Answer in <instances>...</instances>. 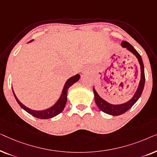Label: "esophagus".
I'll return each mask as SVG.
<instances>
[{
	"label": "esophagus",
	"instance_id": "obj_1",
	"mask_svg": "<svg viewBox=\"0 0 157 157\" xmlns=\"http://www.w3.org/2000/svg\"><path fill=\"white\" fill-rule=\"evenodd\" d=\"M90 71V70L89 69V68H84V69L83 70V73H89Z\"/></svg>",
	"mask_w": 157,
	"mask_h": 157
}]
</instances>
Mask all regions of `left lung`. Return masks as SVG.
<instances>
[{
  "label": "left lung",
  "mask_w": 157,
  "mask_h": 157,
  "mask_svg": "<svg viewBox=\"0 0 157 157\" xmlns=\"http://www.w3.org/2000/svg\"><path fill=\"white\" fill-rule=\"evenodd\" d=\"M121 46L126 48L128 51H130L131 52H132L136 56L138 61L139 62V64L141 66V80L140 83H139V87L137 89V91L135 93L134 96H133L132 99L128 101V102L125 103L123 104H119V105H113L109 104V103L106 102V101L102 99L101 98L98 96V94L96 93L94 87L93 88V91L94 93V98H95V102L97 106L99 108L101 111H102L103 112L108 113V114L112 115V116H119L121 114H123L125 112H126L128 109L132 108L133 105L136 103L138 99L140 97L141 94H142L144 87V83H145V74H144V63L142 61V59L140 54L137 52L136 49L131 45L127 41H122L121 42Z\"/></svg>",
  "instance_id": "obj_1"
}]
</instances>
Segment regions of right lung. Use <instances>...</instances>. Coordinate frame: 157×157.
<instances>
[{
	"instance_id": "add662e5",
	"label": "right lung",
	"mask_w": 157,
	"mask_h": 157,
	"mask_svg": "<svg viewBox=\"0 0 157 157\" xmlns=\"http://www.w3.org/2000/svg\"><path fill=\"white\" fill-rule=\"evenodd\" d=\"M79 78H80V76H79V74H76V76H72L71 78L68 79L65 83V86H64V88L63 89V91H62L61 97L59 98V101H58L52 107H51V108H49L48 109H46V110L34 111V110H32V109L27 108L26 106H25L24 105H23L22 103H21L20 101L17 98L16 94H14L13 91V93L15 98H16L17 102H18V104L20 105L21 108L24 109L25 111H27L28 113L33 116V117H35L36 118H38V119H51V118L54 117L56 115L59 114V113L63 110L64 107L66 106V101H67L68 89H69V88L74 83H76V81H78L79 80Z\"/></svg>"
}]
</instances>
